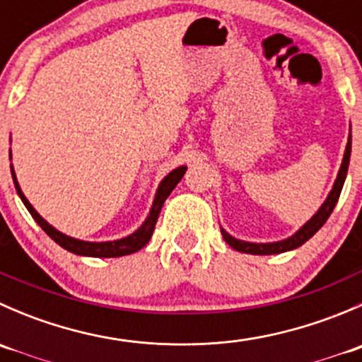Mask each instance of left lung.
I'll use <instances>...</instances> for the list:
<instances>
[{
    "mask_svg": "<svg viewBox=\"0 0 362 362\" xmlns=\"http://www.w3.org/2000/svg\"><path fill=\"white\" fill-rule=\"evenodd\" d=\"M350 152H352V136L349 134V141H346L345 147V154H343V160L341 166H339V171L337 175V180H334L333 189L327 194L326 202L320 204V208L317 210V214L312 215L310 221H306L298 231L294 233L293 236L286 240H280V242H268V243H255V242H245V240H238L235 236L229 235L224 228H221L222 238L226 240L231 249L243 252V254H252V255H272V254H282V252H289L301 247L303 243L308 242L324 224L329 218V215L333 214L334 206H337L339 192H341L343 184H345L346 178V171H349V163H350Z\"/></svg>",
    "mask_w": 362,
    "mask_h": 362,
    "instance_id": "left-lung-1",
    "label": "left lung"
}]
</instances>
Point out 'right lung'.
I'll list each match as a JSON object with an SVG mask.
<instances>
[{"label":"right lung","instance_id":"add662e5","mask_svg":"<svg viewBox=\"0 0 362 362\" xmlns=\"http://www.w3.org/2000/svg\"><path fill=\"white\" fill-rule=\"evenodd\" d=\"M10 160H12V148H10ZM10 170H12V178H13V184H16V191L17 194H19V198L23 199L24 206L28 208L31 217L38 222L40 228H42L43 231H45L47 235L57 243V245H61L64 250L71 252V254L86 255V257H122V255L134 254V252H138L147 245L148 240L152 238V233H154L156 222H158V217L160 214V208H163V204L166 202L168 196L171 194V191H173V189L177 187L178 182L182 180L187 166L175 168L173 171H170V173L160 180L158 191H156L154 202H152L151 211H148L144 224H141L136 231L131 233V235L124 236V238H119V240H112V242H83V240L73 238V236H68L64 235V233L57 231V229L54 228L52 224H49V222H47L45 218H43L42 215L33 208V204L28 202L23 189H21L19 182H17L16 171H13L12 164H10Z\"/></svg>","mask_w":362,"mask_h":362}]
</instances>
